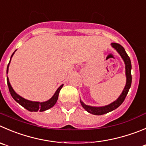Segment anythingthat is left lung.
Listing matches in <instances>:
<instances>
[{"label": "left lung", "instance_id": "1", "mask_svg": "<svg viewBox=\"0 0 146 146\" xmlns=\"http://www.w3.org/2000/svg\"><path fill=\"white\" fill-rule=\"evenodd\" d=\"M112 46L113 47L116 51L120 54L121 57L123 58V61L125 64V74H126V84L125 86V88L123 90V92L121 95H120L118 98L115 101H114L113 102L110 103V105H106V106L103 107H92L89 106V105H85L84 102L80 100V103H81L82 106L83 107L86 111H87L90 113L95 115H104L108 112H111V111L115 110L116 108H118L120 105L123 102V101L125 99L126 96H127V93H128L130 87L131 86L132 82V76H131V62H130V57L126 53L125 48L122 46L120 44H117V43H112L111 44Z\"/></svg>", "mask_w": 146, "mask_h": 146}]
</instances>
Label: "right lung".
I'll return each mask as SVG.
<instances>
[{"label":"right lung","mask_w":146,"mask_h":146,"mask_svg":"<svg viewBox=\"0 0 146 146\" xmlns=\"http://www.w3.org/2000/svg\"><path fill=\"white\" fill-rule=\"evenodd\" d=\"M15 51L13 53V54L11 55V57L13 56V55L14 54ZM11 62V60H10ZM9 63H8V66H7V74H8V66H9ZM7 84H8V89H9V92L11 95L12 98L16 101L19 104H20L21 106H23V108H26V110H28L30 112H37L38 110H39L40 112H43V111H45L46 110L50 109L51 108L54 106V105L56 104V101L58 100V97H59V92H60L61 89L63 87V84L60 86L59 88L57 89V90L56 91V92L54 93V95L52 96V98L51 99H49L48 100L46 101V102H33V101L28 100L24 99L22 97H21L20 95H19L18 94H16V92L13 90V89L12 88L11 85L9 82V80H8V77H7Z\"/></svg>","instance_id":"add662e5"}]
</instances>
